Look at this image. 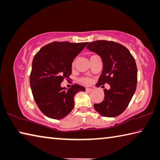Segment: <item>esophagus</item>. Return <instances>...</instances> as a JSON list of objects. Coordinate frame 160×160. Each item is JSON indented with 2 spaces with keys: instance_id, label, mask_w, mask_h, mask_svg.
Instances as JSON below:
<instances>
[{
  "instance_id": "1",
  "label": "esophagus",
  "mask_w": 160,
  "mask_h": 160,
  "mask_svg": "<svg viewBox=\"0 0 160 160\" xmlns=\"http://www.w3.org/2000/svg\"><path fill=\"white\" fill-rule=\"evenodd\" d=\"M92 90H93V89H92V88H86V91H87V92H92Z\"/></svg>"
}]
</instances>
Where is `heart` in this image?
Masks as SVG:
<instances>
[{
	"label": "heart",
	"mask_w": 160,
	"mask_h": 160,
	"mask_svg": "<svg viewBox=\"0 0 160 160\" xmlns=\"http://www.w3.org/2000/svg\"><path fill=\"white\" fill-rule=\"evenodd\" d=\"M74 64H75V62H72V66H74ZM80 82H81V83H82V84H84V85H89L90 83H91V79H90L89 78H88V77H82V78H80Z\"/></svg>",
	"instance_id": "b5f03b06"
}]
</instances>
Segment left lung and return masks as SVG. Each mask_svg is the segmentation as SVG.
<instances>
[{
  "instance_id": "left-lung-1",
  "label": "left lung",
  "mask_w": 160,
  "mask_h": 160,
  "mask_svg": "<svg viewBox=\"0 0 160 160\" xmlns=\"http://www.w3.org/2000/svg\"><path fill=\"white\" fill-rule=\"evenodd\" d=\"M87 48L99 55L103 63L96 85L109 84L110 87L103 89V101L94 103V109L104 117H117L129 106L136 89L138 71L134 58L128 49L114 41L97 40L89 42Z\"/></svg>"
}]
</instances>
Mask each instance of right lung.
<instances>
[{"instance_id": "obj_1", "label": "right lung", "mask_w": 160, "mask_h": 160, "mask_svg": "<svg viewBox=\"0 0 160 160\" xmlns=\"http://www.w3.org/2000/svg\"><path fill=\"white\" fill-rule=\"evenodd\" d=\"M88 42L54 41L37 52L32 62L30 85L38 107L47 117L60 120L71 112L75 95L85 91L75 83L66 90L63 80L70 79L72 63Z\"/></svg>"}]
</instances>
